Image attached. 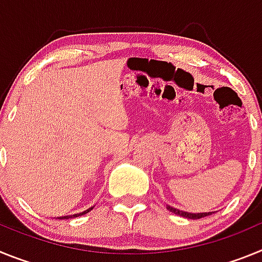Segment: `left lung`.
Returning <instances> with one entry per match:
<instances>
[{
	"label": "left lung",
	"mask_w": 262,
	"mask_h": 262,
	"mask_svg": "<svg viewBox=\"0 0 262 262\" xmlns=\"http://www.w3.org/2000/svg\"><path fill=\"white\" fill-rule=\"evenodd\" d=\"M166 209H168L170 212H173V214L187 217V219H201V217L209 216V215L212 214V212H198V214H191V212H186V211H182V210H177V209H174V207H170V206H166Z\"/></svg>",
	"instance_id": "obj_1"
}]
</instances>
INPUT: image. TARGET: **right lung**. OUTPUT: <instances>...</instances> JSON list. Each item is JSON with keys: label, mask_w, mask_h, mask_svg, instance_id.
<instances>
[{"label": "right lung", "mask_w": 262, "mask_h": 262, "mask_svg": "<svg viewBox=\"0 0 262 262\" xmlns=\"http://www.w3.org/2000/svg\"><path fill=\"white\" fill-rule=\"evenodd\" d=\"M93 209V207H90V209L85 210L84 212H80V214H75V215H69V216H59L57 219H69V217H76V216H81V215H84V214H88V212L90 211V210Z\"/></svg>", "instance_id": "right-lung-1"}]
</instances>
